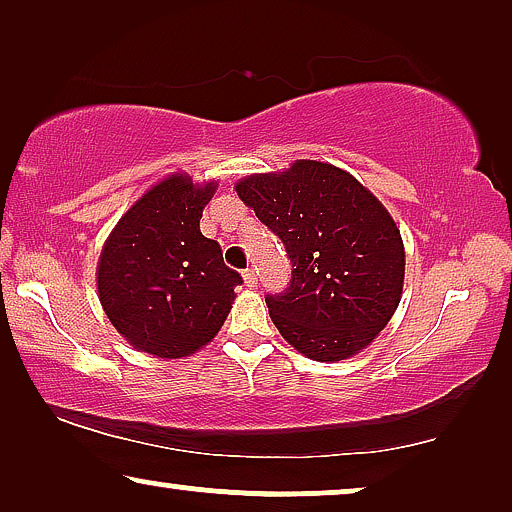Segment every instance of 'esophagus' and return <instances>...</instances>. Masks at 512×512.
<instances>
[{
  "mask_svg": "<svg viewBox=\"0 0 512 512\" xmlns=\"http://www.w3.org/2000/svg\"><path fill=\"white\" fill-rule=\"evenodd\" d=\"M242 277H244V284H247V286H256L258 284V272L254 268L244 270Z\"/></svg>",
  "mask_w": 512,
  "mask_h": 512,
  "instance_id": "esophagus-1",
  "label": "esophagus"
}]
</instances>
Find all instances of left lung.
<instances>
[{"label": "left lung", "mask_w": 512, "mask_h": 512, "mask_svg": "<svg viewBox=\"0 0 512 512\" xmlns=\"http://www.w3.org/2000/svg\"><path fill=\"white\" fill-rule=\"evenodd\" d=\"M235 191L284 242L291 282L265 296L284 340L314 361H342L375 340L403 293L405 251L394 219L352 174L296 160L251 174Z\"/></svg>", "instance_id": "left-lung-1"}]
</instances>
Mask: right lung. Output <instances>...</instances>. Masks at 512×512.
<instances>
[{"mask_svg":"<svg viewBox=\"0 0 512 512\" xmlns=\"http://www.w3.org/2000/svg\"><path fill=\"white\" fill-rule=\"evenodd\" d=\"M216 184L172 174L146 191L111 230L97 265L107 317L132 347L160 359L198 352L219 333L240 272L200 233Z\"/></svg>","mask_w":512,"mask_h":512,"instance_id":"obj_1","label":"right lung"}]
</instances>
